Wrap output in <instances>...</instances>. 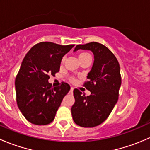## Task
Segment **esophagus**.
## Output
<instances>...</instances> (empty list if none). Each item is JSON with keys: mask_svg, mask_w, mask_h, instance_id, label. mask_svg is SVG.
I'll list each match as a JSON object with an SVG mask.
<instances>
[{"mask_svg": "<svg viewBox=\"0 0 150 150\" xmlns=\"http://www.w3.org/2000/svg\"><path fill=\"white\" fill-rule=\"evenodd\" d=\"M73 90H74V88H73V87H71V88H70V91H71V92H72V91H73Z\"/></svg>", "mask_w": 150, "mask_h": 150, "instance_id": "obj_1", "label": "esophagus"}]
</instances>
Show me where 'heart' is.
<instances>
[{"label":"heart","mask_w":150,"mask_h":150,"mask_svg":"<svg viewBox=\"0 0 150 150\" xmlns=\"http://www.w3.org/2000/svg\"><path fill=\"white\" fill-rule=\"evenodd\" d=\"M88 57H91V56L90 55V54H88V53L87 52H83V53H81V54L78 55V59H79V61H81V60L84 59L86 58H88ZM64 61H65V58H63L62 60V62L64 63ZM69 81H71V82H74L75 81V78H73V77H70V78H69Z\"/></svg>","instance_id":"1"}]
</instances>
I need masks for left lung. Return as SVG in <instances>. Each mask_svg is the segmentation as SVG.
Wrapping results in <instances>:
<instances>
[{
	"instance_id": "obj_1",
	"label": "left lung",
	"mask_w": 150,
	"mask_h": 150,
	"mask_svg": "<svg viewBox=\"0 0 150 150\" xmlns=\"http://www.w3.org/2000/svg\"><path fill=\"white\" fill-rule=\"evenodd\" d=\"M78 49L90 50L94 55L93 67L83 84L91 95L86 96L78 88L74 89L75 103L71 112L77 125L92 128L109 117L118 100L121 85L120 64L113 53L97 42L78 45L74 51Z\"/></svg>"
}]
</instances>
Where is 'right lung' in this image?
<instances>
[{
    "instance_id": "right-lung-1",
    "label": "right lung",
    "mask_w": 150,
    "mask_h": 150,
    "mask_svg": "<svg viewBox=\"0 0 150 150\" xmlns=\"http://www.w3.org/2000/svg\"><path fill=\"white\" fill-rule=\"evenodd\" d=\"M75 45L40 42L27 53L15 80L16 103L25 118L35 125H48L56 113L70 86L62 82L53 87L50 75L59 71L62 57Z\"/></svg>"
}]
</instances>
